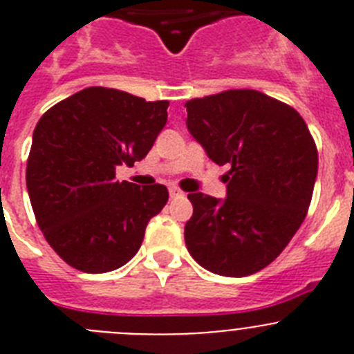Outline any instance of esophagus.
Instances as JSON below:
<instances>
[{"instance_id":"esophagus-1","label":"esophagus","mask_w":354,"mask_h":354,"mask_svg":"<svg viewBox=\"0 0 354 354\" xmlns=\"http://www.w3.org/2000/svg\"><path fill=\"white\" fill-rule=\"evenodd\" d=\"M168 192H170L171 198H179V196L184 195L183 189H179V187H177V186H170V189H168Z\"/></svg>"}]
</instances>
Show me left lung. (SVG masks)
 Masks as SVG:
<instances>
[{
  "label": "left lung",
  "mask_w": 354,
  "mask_h": 354,
  "mask_svg": "<svg viewBox=\"0 0 354 354\" xmlns=\"http://www.w3.org/2000/svg\"><path fill=\"white\" fill-rule=\"evenodd\" d=\"M186 126L225 175L227 198L189 193L187 252L221 277H248L283 252L305 220L317 147L301 115L250 88L186 102Z\"/></svg>",
  "instance_id": "obj_1"
}]
</instances>
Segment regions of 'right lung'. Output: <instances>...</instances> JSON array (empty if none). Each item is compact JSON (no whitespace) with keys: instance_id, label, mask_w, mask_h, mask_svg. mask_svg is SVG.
<instances>
[{"instance_id":"add662e5","label":"right lung","mask_w":354,"mask_h":354,"mask_svg":"<svg viewBox=\"0 0 354 354\" xmlns=\"http://www.w3.org/2000/svg\"><path fill=\"white\" fill-rule=\"evenodd\" d=\"M168 104L90 86L40 117L28 156V195L44 237L68 266L108 273L140 250L168 189L118 183L115 170L149 154Z\"/></svg>"}]
</instances>
